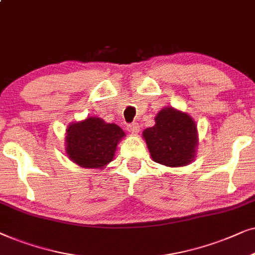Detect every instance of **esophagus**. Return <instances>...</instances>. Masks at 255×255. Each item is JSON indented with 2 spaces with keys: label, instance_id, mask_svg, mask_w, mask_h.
Listing matches in <instances>:
<instances>
[{
  "label": "esophagus",
  "instance_id": "esophagus-1",
  "mask_svg": "<svg viewBox=\"0 0 255 255\" xmlns=\"http://www.w3.org/2000/svg\"><path fill=\"white\" fill-rule=\"evenodd\" d=\"M127 130L129 131V133H133V134H137L138 130H140V126H138L136 122H133V124H129L127 127Z\"/></svg>",
  "mask_w": 255,
  "mask_h": 255
}]
</instances>
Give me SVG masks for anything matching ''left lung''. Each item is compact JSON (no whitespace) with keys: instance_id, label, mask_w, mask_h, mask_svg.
I'll return each instance as SVG.
<instances>
[{"instance_id":"left-lung-1","label":"left lung","mask_w":255,"mask_h":255,"mask_svg":"<svg viewBox=\"0 0 255 255\" xmlns=\"http://www.w3.org/2000/svg\"><path fill=\"white\" fill-rule=\"evenodd\" d=\"M152 161L168 167H183L195 157L197 127L186 113L172 107L162 110L154 127L143 131Z\"/></svg>"}]
</instances>
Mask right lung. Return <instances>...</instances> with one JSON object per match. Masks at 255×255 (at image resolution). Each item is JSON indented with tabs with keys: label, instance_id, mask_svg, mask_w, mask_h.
I'll return each mask as SVG.
<instances>
[{
	"label": "right lung",
	"instance_id": "obj_1",
	"mask_svg": "<svg viewBox=\"0 0 255 255\" xmlns=\"http://www.w3.org/2000/svg\"><path fill=\"white\" fill-rule=\"evenodd\" d=\"M66 152L74 163L84 168H103L113 159L124 130L115 124L99 118H88L67 127Z\"/></svg>",
	"mask_w": 255,
	"mask_h": 255
}]
</instances>
